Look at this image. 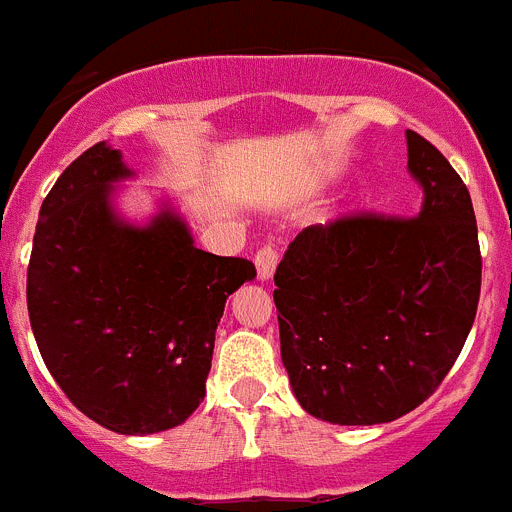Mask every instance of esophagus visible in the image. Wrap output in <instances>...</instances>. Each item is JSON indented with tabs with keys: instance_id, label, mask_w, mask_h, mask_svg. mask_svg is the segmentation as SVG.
<instances>
[{
	"instance_id": "34e87169",
	"label": "esophagus",
	"mask_w": 512,
	"mask_h": 512,
	"mask_svg": "<svg viewBox=\"0 0 512 512\" xmlns=\"http://www.w3.org/2000/svg\"><path fill=\"white\" fill-rule=\"evenodd\" d=\"M256 271H259V279L264 282V279H269L271 274H274V269H277L279 264V248L274 246V243H266V246H261L259 251H256Z\"/></svg>"
}]
</instances>
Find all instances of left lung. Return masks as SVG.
I'll return each mask as SVG.
<instances>
[{"label": "left lung", "instance_id": "8db88e82", "mask_svg": "<svg viewBox=\"0 0 512 512\" xmlns=\"http://www.w3.org/2000/svg\"><path fill=\"white\" fill-rule=\"evenodd\" d=\"M415 217L351 212L310 225L274 274L282 361L310 415L374 425L425 402L461 354L482 287L467 184L408 130Z\"/></svg>", "mask_w": 512, "mask_h": 512}]
</instances>
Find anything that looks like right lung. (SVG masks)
Wrapping results in <instances>:
<instances>
[{"instance_id":"add662e5","label":"right lung","mask_w":512,"mask_h":512,"mask_svg":"<svg viewBox=\"0 0 512 512\" xmlns=\"http://www.w3.org/2000/svg\"><path fill=\"white\" fill-rule=\"evenodd\" d=\"M130 176L97 143L43 200L27 266V312L48 372L94 423L169 431L205 397L225 300L256 277L248 259L194 248L182 217L122 223L110 192Z\"/></svg>"}]
</instances>
